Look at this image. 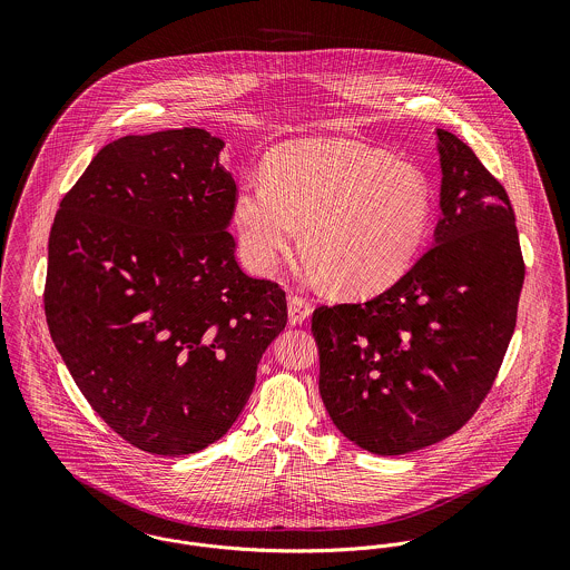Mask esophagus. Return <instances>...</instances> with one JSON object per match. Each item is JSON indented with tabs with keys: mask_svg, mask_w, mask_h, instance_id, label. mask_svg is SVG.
Here are the masks:
<instances>
[{
	"mask_svg": "<svg viewBox=\"0 0 570 570\" xmlns=\"http://www.w3.org/2000/svg\"><path fill=\"white\" fill-rule=\"evenodd\" d=\"M312 314V305L301 298V296H289L287 301V316H289V325H303Z\"/></svg>",
	"mask_w": 570,
	"mask_h": 570,
	"instance_id": "esophagus-1",
	"label": "esophagus"
}]
</instances>
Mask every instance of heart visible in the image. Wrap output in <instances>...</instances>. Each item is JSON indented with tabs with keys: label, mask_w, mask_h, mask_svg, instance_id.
Listing matches in <instances>:
<instances>
[{
	"label": "heart",
	"mask_w": 570,
	"mask_h": 570,
	"mask_svg": "<svg viewBox=\"0 0 570 570\" xmlns=\"http://www.w3.org/2000/svg\"><path fill=\"white\" fill-rule=\"evenodd\" d=\"M247 261L269 272L298 242L337 292L371 296L410 267L430 222V186L414 164L353 140H294L274 147L261 181L233 206Z\"/></svg>",
	"instance_id": "obj_1"
}]
</instances>
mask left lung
I'll use <instances>...</instances> for the list:
<instances>
[{
  "label": "left lung",
  "instance_id": "1",
  "mask_svg": "<svg viewBox=\"0 0 570 570\" xmlns=\"http://www.w3.org/2000/svg\"><path fill=\"white\" fill-rule=\"evenodd\" d=\"M436 151L434 245L384 294L312 318L331 421L382 456L439 443L470 421L507 353L524 283L502 184L445 129Z\"/></svg>",
  "mask_w": 570,
  "mask_h": 570
}]
</instances>
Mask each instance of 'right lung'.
I'll list each match as a JSON object with an SVG mask.
<instances>
[{
	"label": "right lung",
	"instance_id": "obj_1",
	"mask_svg": "<svg viewBox=\"0 0 570 570\" xmlns=\"http://www.w3.org/2000/svg\"><path fill=\"white\" fill-rule=\"evenodd\" d=\"M224 147L197 127L118 138L61 199L50 230L52 342L89 406L149 454L222 439L287 325L285 292L237 263Z\"/></svg>",
	"mask_w": 570,
	"mask_h": 570
}]
</instances>
